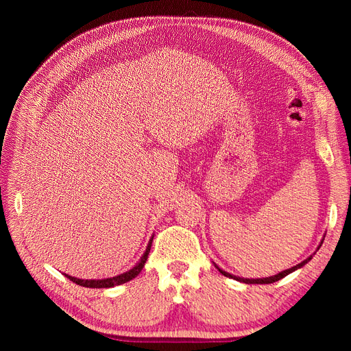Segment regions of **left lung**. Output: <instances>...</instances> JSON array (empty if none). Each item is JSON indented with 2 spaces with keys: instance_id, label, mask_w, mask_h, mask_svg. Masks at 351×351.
<instances>
[{
  "instance_id": "left-lung-1",
  "label": "left lung",
  "mask_w": 351,
  "mask_h": 351,
  "mask_svg": "<svg viewBox=\"0 0 351 351\" xmlns=\"http://www.w3.org/2000/svg\"><path fill=\"white\" fill-rule=\"evenodd\" d=\"M324 239H325V237H324ZM324 239L321 240L319 246H317V249H316V250H319V247L322 246ZM313 254H315V253H313ZM313 254H311L309 258L304 259V261H303V262H300L299 265H295V267H291V268H289V269L281 271V272H278L277 275H272V277H267V278H241V277H237V275H232V274H230V272H226L224 269H221L217 263H215V267H217V269H218V271H219L222 275H226V277H228V278H232V280H236V281H240V282H244V284H272V282H275V281H280L281 278L287 277V275H289V274H291V272H294V271H297V269L303 268L304 265H306L307 262H309V261L313 258Z\"/></svg>"
}]
</instances>
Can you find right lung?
<instances>
[{
	"label": "right lung",
	"instance_id": "add662e5",
	"mask_svg": "<svg viewBox=\"0 0 351 351\" xmlns=\"http://www.w3.org/2000/svg\"><path fill=\"white\" fill-rule=\"evenodd\" d=\"M152 240H154V236L151 237L149 243H147V247L145 250V253L142 254L141 261L137 262L134 267L129 271H125L120 275H115V277H111V278H102V280H80V278H76V277H71V275H67L64 274L66 277L69 280H71L73 282H76L77 285H82V287H88V289H110V287H115V285H121L127 281H130L133 278H136L137 275L141 274V271L143 269L145 263L147 261V254H149L151 252V246H152Z\"/></svg>",
	"mask_w": 351,
	"mask_h": 351
}]
</instances>
